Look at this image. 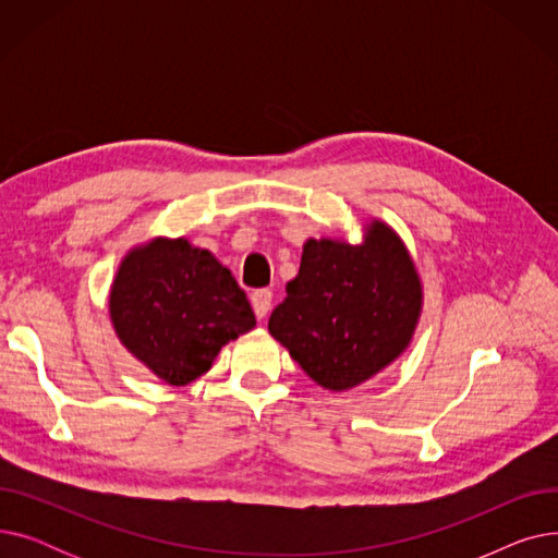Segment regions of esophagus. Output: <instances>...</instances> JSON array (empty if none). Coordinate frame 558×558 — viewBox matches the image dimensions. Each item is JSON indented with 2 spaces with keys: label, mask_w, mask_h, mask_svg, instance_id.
Here are the masks:
<instances>
[{
  "label": "esophagus",
  "mask_w": 558,
  "mask_h": 558,
  "mask_svg": "<svg viewBox=\"0 0 558 558\" xmlns=\"http://www.w3.org/2000/svg\"><path fill=\"white\" fill-rule=\"evenodd\" d=\"M271 301H274V294L269 289H257L253 291L251 296V303H253V312L257 318H267L269 310H271Z\"/></svg>",
  "instance_id": "esophagus-1"
}]
</instances>
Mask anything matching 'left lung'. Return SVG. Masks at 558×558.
I'll use <instances>...</instances> for the list:
<instances>
[{
    "mask_svg": "<svg viewBox=\"0 0 558 558\" xmlns=\"http://www.w3.org/2000/svg\"><path fill=\"white\" fill-rule=\"evenodd\" d=\"M423 284L400 234L366 223L364 240H307L269 332L328 391L353 389L393 364L412 343Z\"/></svg>",
    "mask_w": 558,
    "mask_h": 558,
    "instance_id": "left-lung-1",
    "label": "left lung"
}]
</instances>
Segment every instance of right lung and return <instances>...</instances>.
Returning a JSON list of instances; mask_svg holds the SVG:
<instances>
[{
  "instance_id": "1",
  "label": "right lung",
  "mask_w": 558,
  "mask_h": 558,
  "mask_svg": "<svg viewBox=\"0 0 558 558\" xmlns=\"http://www.w3.org/2000/svg\"><path fill=\"white\" fill-rule=\"evenodd\" d=\"M117 339L156 377L185 387L219 350L255 328L238 280L185 238H154L120 262L108 296Z\"/></svg>"
}]
</instances>
